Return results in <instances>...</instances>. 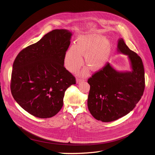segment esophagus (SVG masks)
<instances>
[{
  "mask_svg": "<svg viewBox=\"0 0 155 155\" xmlns=\"http://www.w3.org/2000/svg\"><path fill=\"white\" fill-rule=\"evenodd\" d=\"M84 81H85L84 79H83V78H78L76 79L77 83H82V82H84Z\"/></svg>",
  "mask_w": 155,
  "mask_h": 155,
  "instance_id": "esophagus-1",
  "label": "esophagus"
}]
</instances>
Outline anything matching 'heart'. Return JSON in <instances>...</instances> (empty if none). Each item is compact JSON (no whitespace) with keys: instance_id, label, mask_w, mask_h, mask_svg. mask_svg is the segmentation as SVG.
Returning <instances> with one entry per match:
<instances>
[{"instance_id":"heart-1","label":"heart","mask_w":155,"mask_h":155,"mask_svg":"<svg viewBox=\"0 0 155 155\" xmlns=\"http://www.w3.org/2000/svg\"><path fill=\"white\" fill-rule=\"evenodd\" d=\"M110 44L103 37L96 35L83 36L78 38L77 44L72 45L64 56V66L72 72L78 71L83 65V56L86 64L93 71L101 69L110 55ZM88 68L82 71V74H87Z\"/></svg>"}]
</instances>
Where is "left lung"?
Wrapping results in <instances>:
<instances>
[{"instance_id":"1","label":"left lung","mask_w":155,"mask_h":155,"mask_svg":"<svg viewBox=\"0 0 155 155\" xmlns=\"http://www.w3.org/2000/svg\"><path fill=\"white\" fill-rule=\"evenodd\" d=\"M117 49L128 55L133 71L120 72L108 62L90 77L88 109L97 120L111 122L128 114L141 98L145 87L144 70L141 58L127 46L123 39Z\"/></svg>"}]
</instances>
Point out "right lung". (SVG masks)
Segmentation results:
<instances>
[{"label":"right lung","instance_id":"1","mask_svg":"<svg viewBox=\"0 0 155 155\" xmlns=\"http://www.w3.org/2000/svg\"><path fill=\"white\" fill-rule=\"evenodd\" d=\"M71 35L65 29L52 30L22 49L14 60L12 95L34 116H55L63 106L66 90L76 84L75 77L64 66Z\"/></svg>","mask_w":155,"mask_h":155}]
</instances>
